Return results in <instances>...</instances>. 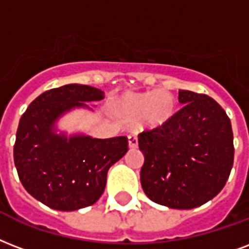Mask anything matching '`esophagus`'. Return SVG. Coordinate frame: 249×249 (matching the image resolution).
Listing matches in <instances>:
<instances>
[{"label":"esophagus","mask_w":249,"mask_h":249,"mask_svg":"<svg viewBox=\"0 0 249 249\" xmlns=\"http://www.w3.org/2000/svg\"><path fill=\"white\" fill-rule=\"evenodd\" d=\"M128 145L130 149H136L138 146V138L136 134H130L128 137Z\"/></svg>","instance_id":"34e87169"}]
</instances>
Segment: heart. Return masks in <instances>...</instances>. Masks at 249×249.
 Segmentation results:
<instances>
[{
  "label": "heart",
  "instance_id": "obj_1",
  "mask_svg": "<svg viewBox=\"0 0 249 249\" xmlns=\"http://www.w3.org/2000/svg\"><path fill=\"white\" fill-rule=\"evenodd\" d=\"M117 109L128 119L141 116L145 128H162L170 123L176 113V99L163 90L149 91L142 94H130L119 102Z\"/></svg>",
  "mask_w": 249,
  "mask_h": 249
}]
</instances>
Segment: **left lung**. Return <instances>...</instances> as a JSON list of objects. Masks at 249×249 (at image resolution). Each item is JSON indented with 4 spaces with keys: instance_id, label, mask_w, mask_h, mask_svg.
<instances>
[{
    "instance_id": "1",
    "label": "left lung",
    "mask_w": 249,
    "mask_h": 249,
    "mask_svg": "<svg viewBox=\"0 0 249 249\" xmlns=\"http://www.w3.org/2000/svg\"><path fill=\"white\" fill-rule=\"evenodd\" d=\"M184 107L162 128L138 136L145 157L141 185L146 196L171 209H193L217 196L234 163L231 121L204 94L179 90Z\"/></svg>"
}]
</instances>
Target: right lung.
Returning a JSON list of instances; mask_svg holds the SVG:
<instances>
[{
	"instance_id": "1",
	"label": "right lung",
	"mask_w": 249,
	"mask_h": 249,
	"mask_svg": "<svg viewBox=\"0 0 249 249\" xmlns=\"http://www.w3.org/2000/svg\"><path fill=\"white\" fill-rule=\"evenodd\" d=\"M103 99L96 87L70 83L39 95L19 120L14 163L20 183L32 197L54 210L74 212L103 195L108 170L128 151V138H94L58 126L75 111L92 112L87 103Z\"/></svg>"
}]
</instances>
